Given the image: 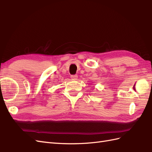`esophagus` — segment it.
Segmentation results:
<instances>
[{"label":"esophagus","mask_w":152,"mask_h":152,"mask_svg":"<svg viewBox=\"0 0 152 152\" xmlns=\"http://www.w3.org/2000/svg\"><path fill=\"white\" fill-rule=\"evenodd\" d=\"M72 79H77V77H78V76L77 75H71V77H70Z\"/></svg>","instance_id":"1"}]
</instances>
